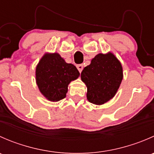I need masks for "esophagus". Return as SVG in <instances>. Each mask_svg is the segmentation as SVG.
<instances>
[{"mask_svg": "<svg viewBox=\"0 0 154 154\" xmlns=\"http://www.w3.org/2000/svg\"><path fill=\"white\" fill-rule=\"evenodd\" d=\"M77 69H78L79 72L81 73V71H83V65H82V64L77 65Z\"/></svg>", "mask_w": 154, "mask_h": 154, "instance_id": "esophagus-1", "label": "esophagus"}]
</instances>
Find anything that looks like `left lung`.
I'll use <instances>...</instances> for the list:
<instances>
[{"mask_svg": "<svg viewBox=\"0 0 154 154\" xmlns=\"http://www.w3.org/2000/svg\"><path fill=\"white\" fill-rule=\"evenodd\" d=\"M80 77L87 87L88 101L101 105L116 95L123 79V69L113 54H99L84 68Z\"/></svg>", "mask_w": 154, "mask_h": 154, "instance_id": "obj_1", "label": "left lung"}]
</instances>
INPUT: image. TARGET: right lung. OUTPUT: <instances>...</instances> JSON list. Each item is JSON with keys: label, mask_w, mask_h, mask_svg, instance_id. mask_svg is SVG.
<instances>
[{"label": "right lung", "mask_w": 154, "mask_h": 154, "mask_svg": "<svg viewBox=\"0 0 154 154\" xmlns=\"http://www.w3.org/2000/svg\"><path fill=\"white\" fill-rule=\"evenodd\" d=\"M80 76L78 70L57 53L45 54L35 68V80L42 94L50 101L65 98L71 81Z\"/></svg>", "instance_id": "obj_1"}]
</instances>
